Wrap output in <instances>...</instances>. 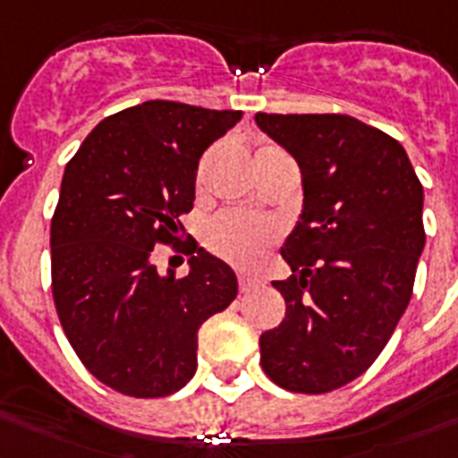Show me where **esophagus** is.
I'll return each instance as SVG.
<instances>
[{
    "mask_svg": "<svg viewBox=\"0 0 458 458\" xmlns=\"http://www.w3.org/2000/svg\"><path fill=\"white\" fill-rule=\"evenodd\" d=\"M237 283H240V290H242V293H251L254 287L261 285V278L250 276V273H240V276H237Z\"/></svg>",
    "mask_w": 458,
    "mask_h": 458,
    "instance_id": "34e87169",
    "label": "esophagus"
}]
</instances>
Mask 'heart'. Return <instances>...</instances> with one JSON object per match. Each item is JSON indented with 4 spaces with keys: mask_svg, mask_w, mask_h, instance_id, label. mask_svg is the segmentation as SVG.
<instances>
[{
    "mask_svg": "<svg viewBox=\"0 0 458 458\" xmlns=\"http://www.w3.org/2000/svg\"><path fill=\"white\" fill-rule=\"evenodd\" d=\"M276 152H283V149L276 145H261L257 149V157ZM204 237H207L208 250L221 259L235 266H251L276 240V225L259 216L225 211L208 223Z\"/></svg>",
    "mask_w": 458,
    "mask_h": 458,
    "instance_id": "b5f03b06",
    "label": "heart"
}]
</instances>
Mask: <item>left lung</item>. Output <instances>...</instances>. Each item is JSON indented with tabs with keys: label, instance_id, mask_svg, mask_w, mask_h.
<instances>
[{
	"label": "left lung",
	"instance_id": "8db88e82",
	"mask_svg": "<svg viewBox=\"0 0 458 458\" xmlns=\"http://www.w3.org/2000/svg\"><path fill=\"white\" fill-rule=\"evenodd\" d=\"M300 164L304 207L280 250L293 276L273 287L285 318L259 337L261 369L290 392L323 394L359 377L413 293L423 185L404 147L344 114H257Z\"/></svg>",
	"mask_w": 458,
	"mask_h": 458
}]
</instances>
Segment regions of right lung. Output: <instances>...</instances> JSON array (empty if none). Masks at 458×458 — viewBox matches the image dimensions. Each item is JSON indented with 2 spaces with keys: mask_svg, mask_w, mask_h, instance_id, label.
Returning a JSON list of instances; mask_svg holds the SVG:
<instances>
[{
  "mask_svg": "<svg viewBox=\"0 0 458 458\" xmlns=\"http://www.w3.org/2000/svg\"><path fill=\"white\" fill-rule=\"evenodd\" d=\"M242 118L180 102L104 118L66 164L52 218V294L85 369L128 397H168L197 370L201 323L237 297L225 261L194 244L190 273L157 271L178 244L201 154Z\"/></svg>",
  "mask_w": 458,
  "mask_h": 458,
  "instance_id": "right-lung-1",
  "label": "right lung"
}]
</instances>
